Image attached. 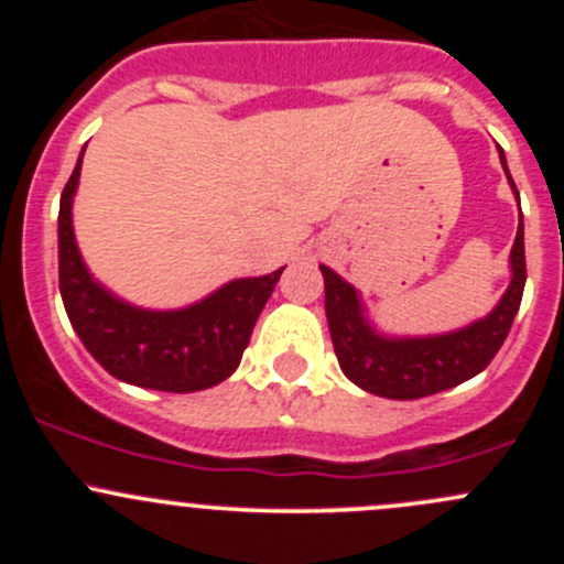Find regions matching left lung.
I'll return each instance as SVG.
<instances>
[{
    "label": "left lung",
    "mask_w": 564,
    "mask_h": 564,
    "mask_svg": "<svg viewBox=\"0 0 564 564\" xmlns=\"http://www.w3.org/2000/svg\"><path fill=\"white\" fill-rule=\"evenodd\" d=\"M499 158L505 163L502 150H499ZM510 185L516 191L513 180ZM510 264H513V281L497 308L486 318L451 335L401 340L382 338L373 333L362 318L355 289L344 278L335 275L329 267H322L324 311H327L329 338H333L340 371L357 388L373 392V395L395 398V401L434 395V392L451 390L466 379L477 377L494 360L513 327L516 314H519L527 283L524 220L519 224V235L510 250Z\"/></svg>",
    "instance_id": "obj_1"
}]
</instances>
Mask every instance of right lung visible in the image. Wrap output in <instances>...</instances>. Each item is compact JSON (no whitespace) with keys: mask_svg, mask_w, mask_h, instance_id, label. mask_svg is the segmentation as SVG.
Returning <instances> with one entry per match:
<instances>
[{"mask_svg":"<svg viewBox=\"0 0 564 564\" xmlns=\"http://www.w3.org/2000/svg\"><path fill=\"white\" fill-rule=\"evenodd\" d=\"M82 158L59 202V292L73 329L89 355L122 382L163 392L215 388L240 366L283 267L272 275L226 283L182 311H141L122 303L89 278L73 237L70 204Z\"/></svg>","mask_w":564,"mask_h":564,"instance_id":"1","label":"right lung"}]
</instances>
